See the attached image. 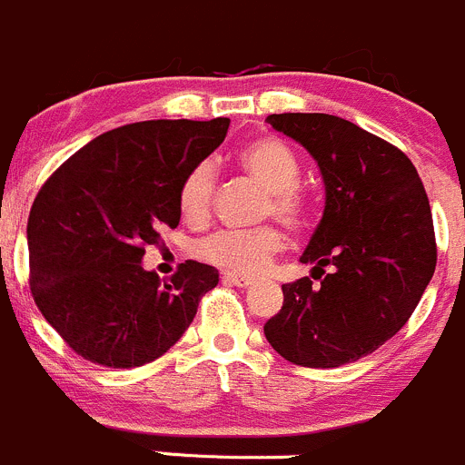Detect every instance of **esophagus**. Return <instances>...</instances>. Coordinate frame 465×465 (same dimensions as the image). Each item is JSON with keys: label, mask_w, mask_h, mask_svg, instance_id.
Listing matches in <instances>:
<instances>
[{"label": "esophagus", "mask_w": 465, "mask_h": 465, "mask_svg": "<svg viewBox=\"0 0 465 465\" xmlns=\"http://www.w3.org/2000/svg\"><path fill=\"white\" fill-rule=\"evenodd\" d=\"M223 282L234 284V287H248V284H252V278H248V275H242V273H234V271H226V273H223Z\"/></svg>", "instance_id": "esophagus-1"}]
</instances>
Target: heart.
<instances>
[{
  "mask_svg": "<svg viewBox=\"0 0 465 465\" xmlns=\"http://www.w3.org/2000/svg\"><path fill=\"white\" fill-rule=\"evenodd\" d=\"M234 164L266 192L262 214L275 217L289 228L305 226L310 199L301 190V163L292 146L278 137H255L239 146ZM217 192V172L210 163L192 167L178 187V208L190 222H203L210 214ZM284 248V234L278 226H260L252 231H219L196 251L203 260L239 273H257L266 262Z\"/></svg>",
  "mask_w": 465,
  "mask_h": 465,
  "instance_id": "obj_1",
  "label": "heart"
}]
</instances>
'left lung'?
<instances>
[{"instance_id": "left-lung-1", "label": "left lung", "mask_w": 465, "mask_h": 465, "mask_svg": "<svg viewBox=\"0 0 465 465\" xmlns=\"http://www.w3.org/2000/svg\"><path fill=\"white\" fill-rule=\"evenodd\" d=\"M266 122L310 151L325 183L323 219L301 255L321 284H282V310L266 321V341L307 369L351 364L407 323L434 275L430 199L398 146L348 119L282 113Z\"/></svg>"}]
</instances>
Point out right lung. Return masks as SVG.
<instances>
[{"mask_svg":"<svg viewBox=\"0 0 465 465\" xmlns=\"http://www.w3.org/2000/svg\"><path fill=\"white\" fill-rule=\"evenodd\" d=\"M228 126L226 117L128 124L78 149L40 187L26 226L31 293L83 360L108 369L155 361L217 287L214 266L187 260L163 282L142 255L178 226V187Z\"/></svg>","mask_w":465,"mask_h":465,"instance_id":"add662e5","label":"right lung"}]
</instances>
